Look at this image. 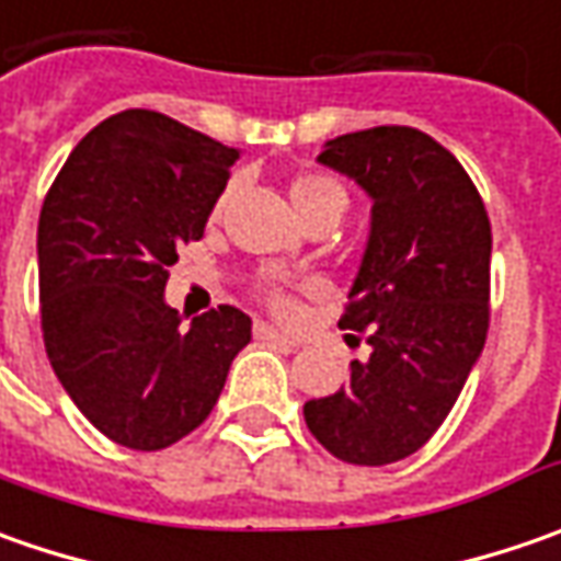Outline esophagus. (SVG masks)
Listing matches in <instances>:
<instances>
[{
	"instance_id": "esophagus-1",
	"label": "esophagus",
	"mask_w": 561,
	"mask_h": 561,
	"mask_svg": "<svg viewBox=\"0 0 561 561\" xmlns=\"http://www.w3.org/2000/svg\"><path fill=\"white\" fill-rule=\"evenodd\" d=\"M255 340H268V343H280V346H290V350H296L299 346V340H293V336L280 334L277 328H271V324H255Z\"/></svg>"
}]
</instances>
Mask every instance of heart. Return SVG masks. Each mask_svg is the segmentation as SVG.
I'll list each match as a JSON object with an SVG mask.
<instances>
[{
  "instance_id": "obj_1",
  "label": "heart",
  "mask_w": 561,
  "mask_h": 561,
  "mask_svg": "<svg viewBox=\"0 0 561 561\" xmlns=\"http://www.w3.org/2000/svg\"><path fill=\"white\" fill-rule=\"evenodd\" d=\"M290 203L296 208V215L302 221H312L318 215H334L340 218L346 211V190L336 184L334 178L328 174H302L290 184ZM221 208V205H218ZM262 299L268 302L271 312L293 314L296 312V299L290 290L277 287V284H265L262 287Z\"/></svg>"
}]
</instances>
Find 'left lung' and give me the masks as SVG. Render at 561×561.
I'll return each mask as SVG.
<instances>
[{
	"label": "left lung",
	"instance_id": "obj_1",
	"mask_svg": "<svg viewBox=\"0 0 561 561\" xmlns=\"http://www.w3.org/2000/svg\"><path fill=\"white\" fill-rule=\"evenodd\" d=\"M318 162L371 199L343 331L371 346L350 380L309 399L312 437L350 465L419 453L456 405L490 328V218L449 149L415 127H371L328 142Z\"/></svg>",
	"mask_w": 561,
	"mask_h": 561
}]
</instances>
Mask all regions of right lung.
<instances>
[{
	"label": "right lung",
	"instance_id": "obj_1",
	"mask_svg": "<svg viewBox=\"0 0 561 561\" xmlns=\"http://www.w3.org/2000/svg\"><path fill=\"white\" fill-rule=\"evenodd\" d=\"M240 149L127 108L77 142L36 230L39 318L55 375L108 440L156 453L196 431L252 321L233 306L184 328L164 306L178 249L203 240Z\"/></svg>",
	"mask_w": 561,
	"mask_h": 561
}]
</instances>
